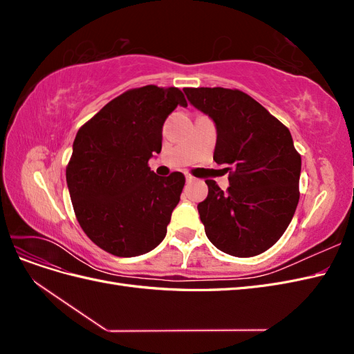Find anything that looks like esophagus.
<instances>
[{
  "label": "esophagus",
  "mask_w": 354,
  "mask_h": 354,
  "mask_svg": "<svg viewBox=\"0 0 354 354\" xmlns=\"http://www.w3.org/2000/svg\"><path fill=\"white\" fill-rule=\"evenodd\" d=\"M195 180V177L192 176V174H189V173H186V181H194Z\"/></svg>",
  "instance_id": "34e87169"
}]
</instances>
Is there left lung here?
<instances>
[{
	"instance_id": "1",
	"label": "left lung",
	"mask_w": 354,
	"mask_h": 354,
	"mask_svg": "<svg viewBox=\"0 0 354 354\" xmlns=\"http://www.w3.org/2000/svg\"><path fill=\"white\" fill-rule=\"evenodd\" d=\"M189 102L217 127L214 160L226 164L227 190L205 180L198 205L208 239L223 252L254 257L273 246L299 199L301 155L291 133L251 95L236 88H185Z\"/></svg>"
}]
</instances>
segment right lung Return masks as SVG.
<instances>
[{"instance_id":"right-lung-1","label":"right lung","mask_w":354,"mask_h":354,"mask_svg":"<svg viewBox=\"0 0 354 354\" xmlns=\"http://www.w3.org/2000/svg\"><path fill=\"white\" fill-rule=\"evenodd\" d=\"M176 87L131 88L85 122L66 167L75 216L87 236L116 257L142 255L162 242L185 176L159 177L149 159L162 147V125L177 106Z\"/></svg>"}]
</instances>
